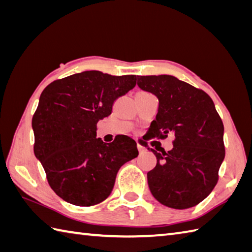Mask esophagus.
<instances>
[{"instance_id": "esophagus-1", "label": "esophagus", "mask_w": 252, "mask_h": 252, "mask_svg": "<svg viewBox=\"0 0 252 252\" xmlns=\"http://www.w3.org/2000/svg\"><path fill=\"white\" fill-rule=\"evenodd\" d=\"M137 148H138V152H140V154H143V153L146 152V148L142 146L141 144H137Z\"/></svg>"}]
</instances>
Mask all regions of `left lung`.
<instances>
[{
  "label": "left lung",
  "mask_w": 252,
  "mask_h": 252,
  "mask_svg": "<svg viewBox=\"0 0 252 252\" xmlns=\"http://www.w3.org/2000/svg\"><path fill=\"white\" fill-rule=\"evenodd\" d=\"M137 85L159 100L148 138L174 136L173 148L157 153V164L147 173L153 196L162 205L187 209L215 189L225 157L224 126L206 92L169 74L137 76Z\"/></svg>",
  "instance_id": "1"
}]
</instances>
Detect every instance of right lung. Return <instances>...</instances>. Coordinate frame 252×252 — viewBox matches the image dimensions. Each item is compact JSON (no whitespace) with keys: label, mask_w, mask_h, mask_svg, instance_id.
<instances>
[{"label":"right lung","mask_w":252,"mask_h":252,"mask_svg":"<svg viewBox=\"0 0 252 252\" xmlns=\"http://www.w3.org/2000/svg\"><path fill=\"white\" fill-rule=\"evenodd\" d=\"M135 84L136 76L90 70L56 80L42 92L32 118L34 155L62 199L80 207L101 202L111 194L119 169L138 156L129 136L111 143L96 138L97 122Z\"/></svg>","instance_id":"obj_1"}]
</instances>
